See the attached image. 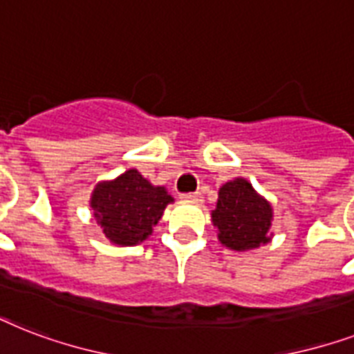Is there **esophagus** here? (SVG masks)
Listing matches in <instances>:
<instances>
[{
	"label": "esophagus",
	"instance_id": "34e87169",
	"mask_svg": "<svg viewBox=\"0 0 354 354\" xmlns=\"http://www.w3.org/2000/svg\"><path fill=\"white\" fill-rule=\"evenodd\" d=\"M183 200H189V202H200L202 200V193L200 191H194V193H183Z\"/></svg>",
	"mask_w": 354,
	"mask_h": 354
}]
</instances>
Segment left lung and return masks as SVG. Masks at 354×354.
<instances>
[{
  "instance_id": "1",
  "label": "left lung",
  "mask_w": 354,
  "mask_h": 354,
  "mask_svg": "<svg viewBox=\"0 0 354 354\" xmlns=\"http://www.w3.org/2000/svg\"><path fill=\"white\" fill-rule=\"evenodd\" d=\"M213 222L218 227V239L232 250H252L270 241L272 207L242 178L227 182L218 191Z\"/></svg>"
}]
</instances>
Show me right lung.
I'll return each instance as SVG.
<instances>
[{"mask_svg": "<svg viewBox=\"0 0 354 354\" xmlns=\"http://www.w3.org/2000/svg\"><path fill=\"white\" fill-rule=\"evenodd\" d=\"M172 196L154 187L136 169L113 182L99 183L91 194V207L102 233L115 244L132 246L152 233Z\"/></svg>", "mask_w": 354, "mask_h": 354, "instance_id": "right-lung-1", "label": "right lung"}]
</instances>
